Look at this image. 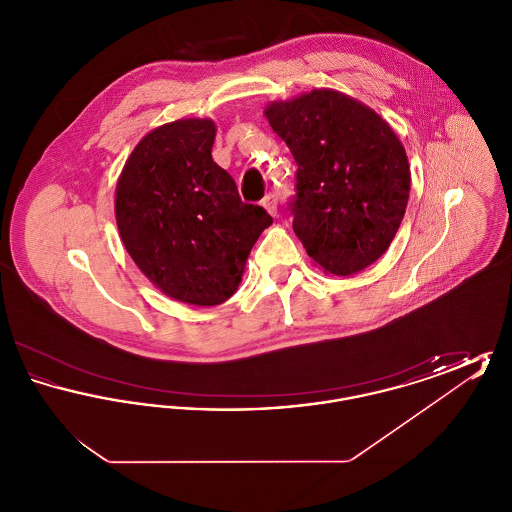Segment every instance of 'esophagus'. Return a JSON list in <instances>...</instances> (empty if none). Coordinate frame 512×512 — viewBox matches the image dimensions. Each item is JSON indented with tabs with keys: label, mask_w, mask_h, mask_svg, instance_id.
Returning a JSON list of instances; mask_svg holds the SVG:
<instances>
[{
	"label": "esophagus",
	"mask_w": 512,
	"mask_h": 512,
	"mask_svg": "<svg viewBox=\"0 0 512 512\" xmlns=\"http://www.w3.org/2000/svg\"><path fill=\"white\" fill-rule=\"evenodd\" d=\"M261 205L267 209V213H270V215H276V195H265V197H263V201H261Z\"/></svg>",
	"instance_id": "1"
}]
</instances>
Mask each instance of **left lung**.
<instances>
[{
	"label": "left lung",
	"mask_w": 512,
	"mask_h": 512,
	"mask_svg": "<svg viewBox=\"0 0 512 512\" xmlns=\"http://www.w3.org/2000/svg\"><path fill=\"white\" fill-rule=\"evenodd\" d=\"M297 163L293 232L326 274L376 263L405 215L411 167L388 122L359 99L317 88L265 107Z\"/></svg>",
	"instance_id": "8db88e82"
}]
</instances>
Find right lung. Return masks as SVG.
Instances as JSON below:
<instances>
[{
	"instance_id": "right-lung-1",
	"label": "right lung",
	"mask_w": 512,
	"mask_h": 512,
	"mask_svg": "<svg viewBox=\"0 0 512 512\" xmlns=\"http://www.w3.org/2000/svg\"><path fill=\"white\" fill-rule=\"evenodd\" d=\"M217 124L167 122L136 144L115 190L122 244L147 280L171 299L213 307L230 299L272 217L244 203L213 161Z\"/></svg>"
}]
</instances>
